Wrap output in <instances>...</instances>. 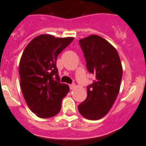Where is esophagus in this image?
Masks as SVG:
<instances>
[{"label":"esophagus","mask_w":146,"mask_h":146,"mask_svg":"<svg viewBox=\"0 0 146 146\" xmlns=\"http://www.w3.org/2000/svg\"><path fill=\"white\" fill-rule=\"evenodd\" d=\"M69 88H70V90H74L75 88V85L74 84H71V85H69Z\"/></svg>","instance_id":"esophagus-1"}]
</instances>
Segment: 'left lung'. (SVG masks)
Masks as SVG:
<instances>
[{
    "instance_id": "8db88e82",
    "label": "left lung",
    "mask_w": 146,
    "mask_h": 146,
    "mask_svg": "<svg viewBox=\"0 0 146 146\" xmlns=\"http://www.w3.org/2000/svg\"><path fill=\"white\" fill-rule=\"evenodd\" d=\"M84 53L86 66L96 80L87 87L86 99L78 106L85 118L100 119L106 114L119 92L122 67L117 50L98 35L87 37L79 41Z\"/></svg>"
}]
</instances>
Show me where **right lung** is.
Masks as SVG:
<instances>
[{
	"label": "right lung",
	"mask_w": 146,
	"mask_h": 146,
	"mask_svg": "<svg viewBox=\"0 0 146 146\" xmlns=\"http://www.w3.org/2000/svg\"><path fill=\"white\" fill-rule=\"evenodd\" d=\"M74 40L50 35L35 37L27 45L19 62L20 86L30 110L40 118L54 117L69 88L60 82L56 60Z\"/></svg>",
	"instance_id": "right-lung-1"
}]
</instances>
